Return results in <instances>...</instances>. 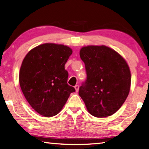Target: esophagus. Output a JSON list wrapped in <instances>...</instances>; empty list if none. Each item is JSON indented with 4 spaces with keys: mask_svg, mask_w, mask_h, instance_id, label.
Here are the masks:
<instances>
[{
    "mask_svg": "<svg viewBox=\"0 0 149 149\" xmlns=\"http://www.w3.org/2000/svg\"><path fill=\"white\" fill-rule=\"evenodd\" d=\"M74 88H75V91H76V92H77L78 91H79V85H75V86L74 87Z\"/></svg>",
    "mask_w": 149,
    "mask_h": 149,
    "instance_id": "esophagus-1",
    "label": "esophagus"
}]
</instances>
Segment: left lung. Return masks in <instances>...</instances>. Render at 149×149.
<instances>
[{"instance_id":"8db88e82","label":"left lung","mask_w":149,"mask_h":149,"mask_svg":"<svg viewBox=\"0 0 149 149\" xmlns=\"http://www.w3.org/2000/svg\"><path fill=\"white\" fill-rule=\"evenodd\" d=\"M79 54L87 79L79 87V95L93 116H110L120 109L129 95L130 68L120 54L104 45L84 47Z\"/></svg>"}]
</instances>
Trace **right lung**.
<instances>
[{"instance_id": "add662e5", "label": "right lung", "mask_w": 149, "mask_h": 149, "mask_svg": "<svg viewBox=\"0 0 149 149\" xmlns=\"http://www.w3.org/2000/svg\"><path fill=\"white\" fill-rule=\"evenodd\" d=\"M72 54L65 45L45 43L30 50L22 62L20 87L29 104L41 116L58 114L75 91L67 84L68 72L64 68Z\"/></svg>"}]
</instances>
